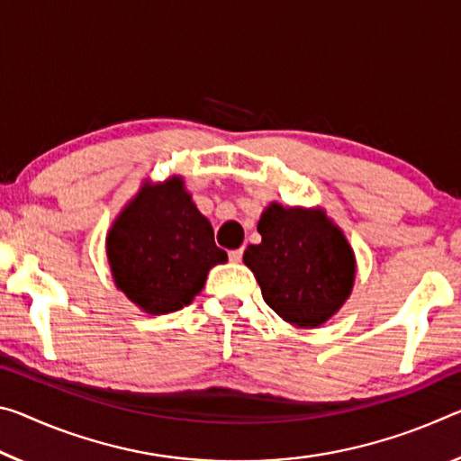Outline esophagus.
<instances>
[{"label": "esophagus", "instance_id": "obj_1", "mask_svg": "<svg viewBox=\"0 0 461 461\" xmlns=\"http://www.w3.org/2000/svg\"><path fill=\"white\" fill-rule=\"evenodd\" d=\"M242 257H244L242 248H238V250H231V252H230V260H231V262H240V260H242Z\"/></svg>", "mask_w": 461, "mask_h": 461}]
</instances>
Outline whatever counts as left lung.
Here are the masks:
<instances>
[{"mask_svg":"<svg viewBox=\"0 0 461 461\" xmlns=\"http://www.w3.org/2000/svg\"><path fill=\"white\" fill-rule=\"evenodd\" d=\"M262 242L248 246L244 265L262 297L285 322L318 328L347 302L355 283V254L322 209L270 203L258 221Z\"/></svg>","mask_w":461,"mask_h":461,"instance_id":"8db88e82","label":"left lung"}]
</instances>
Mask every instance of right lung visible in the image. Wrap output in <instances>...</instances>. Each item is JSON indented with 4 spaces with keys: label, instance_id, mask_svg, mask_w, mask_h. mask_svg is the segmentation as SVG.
I'll return each instance as SVG.
<instances>
[{
    "label": "right lung",
    "instance_id": "1",
    "mask_svg": "<svg viewBox=\"0 0 461 461\" xmlns=\"http://www.w3.org/2000/svg\"><path fill=\"white\" fill-rule=\"evenodd\" d=\"M106 254L116 287L151 316L191 303L228 260L180 176L139 188L108 231Z\"/></svg>",
    "mask_w": 461,
    "mask_h": 461
}]
</instances>
